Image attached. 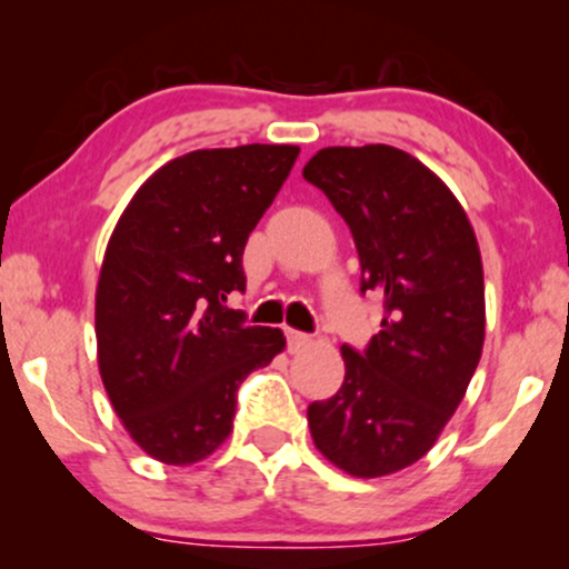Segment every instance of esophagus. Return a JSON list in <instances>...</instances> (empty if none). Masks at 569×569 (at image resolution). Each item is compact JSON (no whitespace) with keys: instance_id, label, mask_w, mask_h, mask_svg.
I'll list each match as a JSON object with an SVG mask.
<instances>
[{"instance_id":"esophagus-1","label":"esophagus","mask_w":569,"mask_h":569,"mask_svg":"<svg viewBox=\"0 0 569 569\" xmlns=\"http://www.w3.org/2000/svg\"><path fill=\"white\" fill-rule=\"evenodd\" d=\"M286 342H289L291 352H297V350H302V348H307V345H310V335H305V331L289 329V331H286Z\"/></svg>"}]
</instances>
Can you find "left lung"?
<instances>
[{"label": "left lung", "mask_w": 569, "mask_h": 569, "mask_svg": "<svg viewBox=\"0 0 569 569\" xmlns=\"http://www.w3.org/2000/svg\"><path fill=\"white\" fill-rule=\"evenodd\" d=\"M350 227L361 293L382 302L367 350L345 345V382L307 407L316 447L377 479L428 455L485 345V270L471 221L430 168L388 143L326 147L305 166Z\"/></svg>", "instance_id": "left-lung-1"}]
</instances>
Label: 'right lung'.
I'll return each mask as SVG.
<instances>
[{
    "label": "right lung",
    "mask_w": 569,
    "mask_h": 569,
    "mask_svg": "<svg viewBox=\"0 0 569 569\" xmlns=\"http://www.w3.org/2000/svg\"><path fill=\"white\" fill-rule=\"evenodd\" d=\"M299 147L198 149L143 181L122 211L96 289L98 369L139 447L189 466L230 436L238 388L286 337L227 307L246 289V240Z\"/></svg>",
    "instance_id": "right-lung-1"
}]
</instances>
